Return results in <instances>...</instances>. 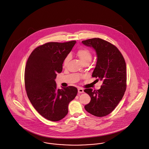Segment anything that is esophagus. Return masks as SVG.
I'll list each match as a JSON object with an SVG mask.
<instances>
[{
	"mask_svg": "<svg viewBox=\"0 0 149 149\" xmlns=\"http://www.w3.org/2000/svg\"><path fill=\"white\" fill-rule=\"evenodd\" d=\"M78 93H79V94H81V93H83L84 92L83 89L82 88H78Z\"/></svg>",
	"mask_w": 149,
	"mask_h": 149,
	"instance_id": "1",
	"label": "esophagus"
}]
</instances>
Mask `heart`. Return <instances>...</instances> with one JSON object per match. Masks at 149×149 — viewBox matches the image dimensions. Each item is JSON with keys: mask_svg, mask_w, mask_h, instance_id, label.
<instances>
[{"mask_svg": "<svg viewBox=\"0 0 149 149\" xmlns=\"http://www.w3.org/2000/svg\"><path fill=\"white\" fill-rule=\"evenodd\" d=\"M77 55L80 59V60L82 61L83 64L84 63H89L93 58V54L91 51L85 49V48H82L80 49L77 51ZM71 59V56L70 55H68L66 56L63 61V66H66L68 65V62H70Z\"/></svg>", "mask_w": 149, "mask_h": 149, "instance_id": "1", "label": "heart"}]
</instances>
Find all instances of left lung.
I'll list each match as a JSON object with an SVG mask.
<instances>
[{
  "mask_svg": "<svg viewBox=\"0 0 149 149\" xmlns=\"http://www.w3.org/2000/svg\"><path fill=\"white\" fill-rule=\"evenodd\" d=\"M83 44L93 47L97 62L92 77L103 81L100 88L84 90L91 98L84 106L93 116L102 117L111 113L122 99L126 88V66L125 59L114 45L100 38L83 40Z\"/></svg>",
  "mask_w": 149,
  "mask_h": 149,
  "instance_id": "8db88e82",
  "label": "left lung"
}]
</instances>
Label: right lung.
<instances>
[{
	"instance_id": "add662e5",
	"label": "right lung",
	"mask_w": 149,
	"mask_h": 149,
	"mask_svg": "<svg viewBox=\"0 0 149 149\" xmlns=\"http://www.w3.org/2000/svg\"><path fill=\"white\" fill-rule=\"evenodd\" d=\"M75 43V40L45 43L33 50L26 63L24 83L27 97L35 109L51 121L60 120L66 116L69 103L78 93L74 86L58 88L55 81Z\"/></svg>"
}]
</instances>
